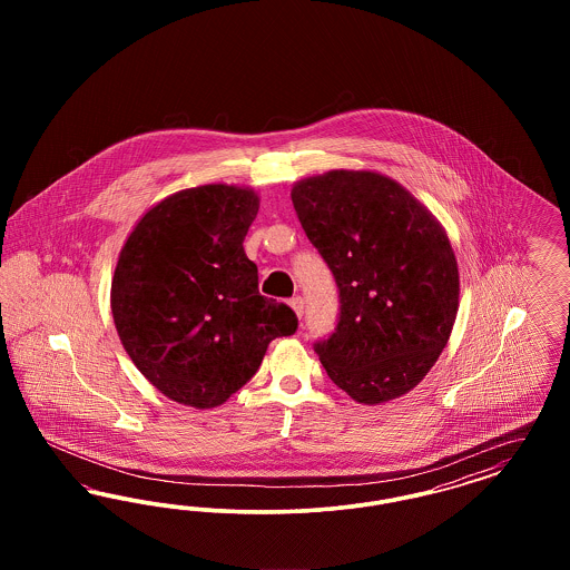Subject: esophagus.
<instances>
[{"label":"esophagus","instance_id":"esophagus-1","mask_svg":"<svg viewBox=\"0 0 570 570\" xmlns=\"http://www.w3.org/2000/svg\"><path fill=\"white\" fill-rule=\"evenodd\" d=\"M288 305L293 307V312L297 314V318H301V316H303V298L293 297L291 298V301H288Z\"/></svg>","mask_w":570,"mask_h":570}]
</instances>
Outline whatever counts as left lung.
Returning <instances> with one entry per match:
<instances>
[{
    "label": "left lung",
    "mask_w": 570,
    "mask_h": 570,
    "mask_svg": "<svg viewBox=\"0 0 570 570\" xmlns=\"http://www.w3.org/2000/svg\"><path fill=\"white\" fill-rule=\"evenodd\" d=\"M291 198L340 288L337 328L316 344L328 379L365 406L406 395L434 367L460 309L444 226L376 170L305 177Z\"/></svg>",
    "instance_id": "obj_1"
}]
</instances>
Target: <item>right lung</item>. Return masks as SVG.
I'll list each match as a JSON object with an SVG mask.
<instances>
[{
  "label": "right lung",
  "mask_w": 570,
  "mask_h": 570,
  "mask_svg": "<svg viewBox=\"0 0 570 570\" xmlns=\"http://www.w3.org/2000/svg\"><path fill=\"white\" fill-rule=\"evenodd\" d=\"M261 198L207 184L149 207L119 252L110 284L117 335L138 372L168 400L207 410L252 379L295 312L258 293L245 256Z\"/></svg>",
  "instance_id": "obj_1"
}]
</instances>
